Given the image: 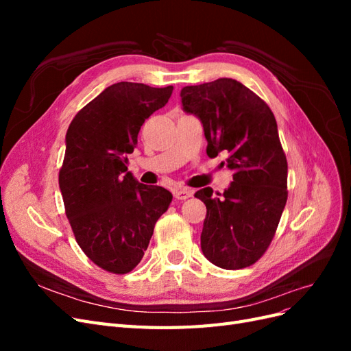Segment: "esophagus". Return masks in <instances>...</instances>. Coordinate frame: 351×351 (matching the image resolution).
I'll return each instance as SVG.
<instances>
[{"instance_id":"obj_1","label":"esophagus","mask_w":351,"mask_h":351,"mask_svg":"<svg viewBox=\"0 0 351 351\" xmlns=\"http://www.w3.org/2000/svg\"><path fill=\"white\" fill-rule=\"evenodd\" d=\"M192 195H193V190H190V189H176L174 190V197L176 199H178V200H186V199H189V197H192Z\"/></svg>"}]
</instances>
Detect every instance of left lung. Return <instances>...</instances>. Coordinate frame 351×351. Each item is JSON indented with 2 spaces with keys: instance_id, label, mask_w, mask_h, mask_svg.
Returning <instances> with one entry per match:
<instances>
[{
  "instance_id": "left-lung-1",
  "label": "left lung",
  "mask_w": 351,
  "mask_h": 351,
  "mask_svg": "<svg viewBox=\"0 0 351 351\" xmlns=\"http://www.w3.org/2000/svg\"><path fill=\"white\" fill-rule=\"evenodd\" d=\"M180 97L204 124L208 156L228 154L234 171L222 195L210 187L195 195L206 205L202 252L222 269L250 267L269 247L289 196L277 121L267 102L234 79L186 86Z\"/></svg>"
}]
</instances>
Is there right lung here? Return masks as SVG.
I'll list each match as a JSON object with an SVG mask.
<instances>
[{"label": "right lung", "mask_w": 351, "mask_h": 351, "mask_svg": "<svg viewBox=\"0 0 351 351\" xmlns=\"http://www.w3.org/2000/svg\"><path fill=\"white\" fill-rule=\"evenodd\" d=\"M171 93L173 86L114 83L69 125L58 174L66 215L80 249L108 272L137 267L173 200L167 189L142 184L127 171L142 124Z\"/></svg>", "instance_id": "add662e5"}]
</instances>
